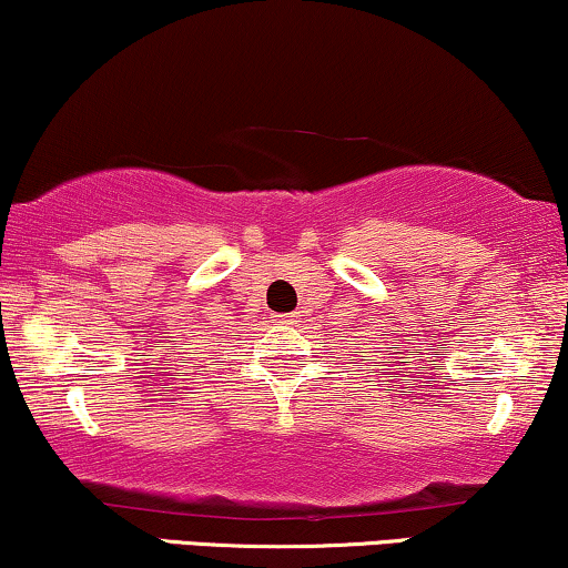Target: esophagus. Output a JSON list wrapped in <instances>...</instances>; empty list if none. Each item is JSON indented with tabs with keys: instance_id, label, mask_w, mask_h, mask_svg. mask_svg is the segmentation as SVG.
Masks as SVG:
<instances>
[{
	"instance_id": "34e87169",
	"label": "esophagus",
	"mask_w": 568,
	"mask_h": 568,
	"mask_svg": "<svg viewBox=\"0 0 568 568\" xmlns=\"http://www.w3.org/2000/svg\"><path fill=\"white\" fill-rule=\"evenodd\" d=\"M276 323H282V325H297V323H302V315H300V313H278V315H276Z\"/></svg>"
}]
</instances>
